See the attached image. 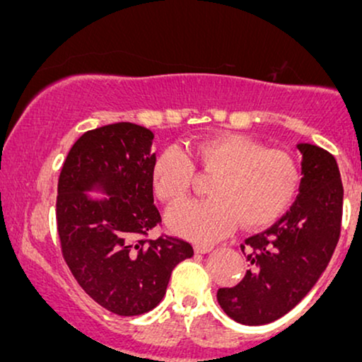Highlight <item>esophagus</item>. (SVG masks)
Here are the masks:
<instances>
[{"instance_id":"34e87169","label":"esophagus","mask_w":362,"mask_h":362,"mask_svg":"<svg viewBox=\"0 0 362 362\" xmlns=\"http://www.w3.org/2000/svg\"><path fill=\"white\" fill-rule=\"evenodd\" d=\"M194 250H196V253H199V255H206V253H209V251L214 250V245H211V243H196Z\"/></svg>"}]
</instances>
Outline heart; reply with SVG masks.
Masks as SVG:
<instances>
[{
	"label": "heart",
	"instance_id": "1",
	"mask_svg": "<svg viewBox=\"0 0 362 362\" xmlns=\"http://www.w3.org/2000/svg\"><path fill=\"white\" fill-rule=\"evenodd\" d=\"M194 170L214 175L206 201L171 209L168 223L176 233L212 242L235 227L259 228L291 206L300 182V170L291 153L264 148L240 134H222L196 144L189 155L168 148L156 158L151 185L156 197L176 206L189 197Z\"/></svg>",
	"mask_w": 362,
	"mask_h": 362
}]
</instances>
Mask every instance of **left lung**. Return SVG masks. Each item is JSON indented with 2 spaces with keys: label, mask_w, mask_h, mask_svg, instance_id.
Instances as JSON below:
<instances>
[{
  "label": "left lung",
  "mask_w": 362,
  "mask_h": 362,
  "mask_svg": "<svg viewBox=\"0 0 362 362\" xmlns=\"http://www.w3.org/2000/svg\"><path fill=\"white\" fill-rule=\"evenodd\" d=\"M302 175L292 207L264 232L240 245L250 269L237 286L217 291L222 310L243 325L286 315L327 268L343 216V185L337 160L317 145L298 144Z\"/></svg>",
  "instance_id": "obj_1"
}]
</instances>
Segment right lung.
<instances>
[{
    "instance_id": "obj_1",
    "label": "right lung",
    "mask_w": 362,
    "mask_h": 362,
    "mask_svg": "<svg viewBox=\"0 0 362 362\" xmlns=\"http://www.w3.org/2000/svg\"><path fill=\"white\" fill-rule=\"evenodd\" d=\"M153 132L130 122L88 130L68 151L59 177L57 230L65 263L106 310L142 315L163 298L171 271L191 243L148 232L161 223L153 204ZM101 189L104 199L86 190Z\"/></svg>"
}]
</instances>
